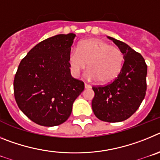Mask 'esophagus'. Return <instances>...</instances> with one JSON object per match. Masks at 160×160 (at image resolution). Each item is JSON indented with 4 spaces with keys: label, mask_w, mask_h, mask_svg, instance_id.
Segmentation results:
<instances>
[{
    "label": "esophagus",
    "mask_w": 160,
    "mask_h": 160,
    "mask_svg": "<svg viewBox=\"0 0 160 160\" xmlns=\"http://www.w3.org/2000/svg\"><path fill=\"white\" fill-rule=\"evenodd\" d=\"M85 89H90L91 88V86H90V85H88V84H86V83H85Z\"/></svg>",
    "instance_id": "34e87169"
}]
</instances>
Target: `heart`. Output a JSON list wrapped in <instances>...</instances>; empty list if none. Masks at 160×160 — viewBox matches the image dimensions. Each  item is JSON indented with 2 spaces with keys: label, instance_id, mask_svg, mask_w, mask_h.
<instances>
[{
  "label": "heart",
  "instance_id": "1",
  "mask_svg": "<svg viewBox=\"0 0 160 160\" xmlns=\"http://www.w3.org/2000/svg\"><path fill=\"white\" fill-rule=\"evenodd\" d=\"M69 65L74 77H78L82 70L90 68L85 76L88 80L107 83L116 78L122 69L124 54L117 46H111L101 39L93 38L82 42L77 51L69 54Z\"/></svg>",
  "mask_w": 160,
  "mask_h": 160
}]
</instances>
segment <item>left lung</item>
<instances>
[{
    "mask_svg": "<svg viewBox=\"0 0 160 160\" xmlns=\"http://www.w3.org/2000/svg\"><path fill=\"white\" fill-rule=\"evenodd\" d=\"M107 38L123 53V66L112 82L104 87H93L92 110L102 121L122 122L138 110L145 97L148 66L142 55L128 44L111 37Z\"/></svg>",
    "mask_w": 160,
    "mask_h": 160,
    "instance_id": "1",
    "label": "left lung"
}]
</instances>
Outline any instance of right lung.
<instances>
[{
  "instance_id": "right-lung-1",
  "label": "right lung",
  "mask_w": 160,
  "mask_h": 160,
  "mask_svg": "<svg viewBox=\"0 0 160 160\" xmlns=\"http://www.w3.org/2000/svg\"><path fill=\"white\" fill-rule=\"evenodd\" d=\"M74 33L47 38L20 62L13 90L18 107L32 122L54 127L66 122L84 83L70 74L69 54Z\"/></svg>"
}]
</instances>
